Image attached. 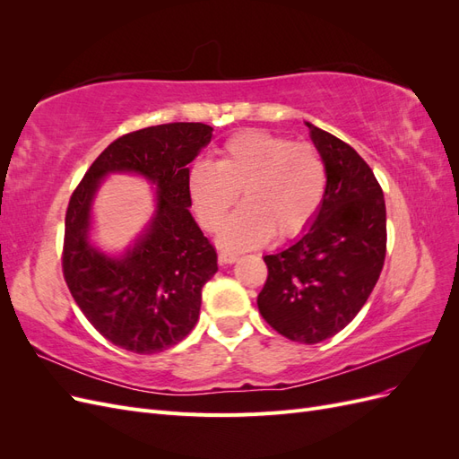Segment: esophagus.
<instances>
[{
	"mask_svg": "<svg viewBox=\"0 0 459 459\" xmlns=\"http://www.w3.org/2000/svg\"><path fill=\"white\" fill-rule=\"evenodd\" d=\"M238 258H239V255H238V253L226 251V248H221L220 255H218V262H220V264H233V262L238 260Z\"/></svg>",
	"mask_w": 459,
	"mask_h": 459,
	"instance_id": "esophagus-1",
	"label": "esophagus"
}]
</instances>
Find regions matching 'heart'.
I'll list each match as a JSON object with an SVG mask.
<instances>
[{"label":"heart","instance_id":"b5f03b06","mask_svg":"<svg viewBox=\"0 0 459 459\" xmlns=\"http://www.w3.org/2000/svg\"><path fill=\"white\" fill-rule=\"evenodd\" d=\"M327 170L310 143L262 130L231 135L216 164L195 162L187 191L204 230L220 231L239 191L245 204L226 224L221 241L233 248L287 239L307 231L324 204Z\"/></svg>","mask_w":459,"mask_h":459}]
</instances>
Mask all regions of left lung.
I'll return each mask as SVG.
<instances>
[{"label": "left lung", "instance_id": "1", "mask_svg": "<svg viewBox=\"0 0 459 459\" xmlns=\"http://www.w3.org/2000/svg\"><path fill=\"white\" fill-rule=\"evenodd\" d=\"M308 128L325 162V199L299 241L264 256L268 277L256 304L280 335L316 344L349 325L369 299L386 255V211L369 164L339 137Z\"/></svg>", "mask_w": 459, "mask_h": 459}]
</instances>
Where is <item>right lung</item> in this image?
<instances>
[{
  "label": "right lung",
  "mask_w": 459,
  "mask_h": 459,
  "mask_svg": "<svg viewBox=\"0 0 459 459\" xmlns=\"http://www.w3.org/2000/svg\"><path fill=\"white\" fill-rule=\"evenodd\" d=\"M203 122H170L120 135L80 179L65 216L63 275L78 308L101 335L124 351L155 354L195 327L201 289L218 270L214 245L193 220L187 164L211 142ZM108 171H137L158 184V216L124 259L87 243L89 208Z\"/></svg>",
  "instance_id": "add662e5"
}]
</instances>
